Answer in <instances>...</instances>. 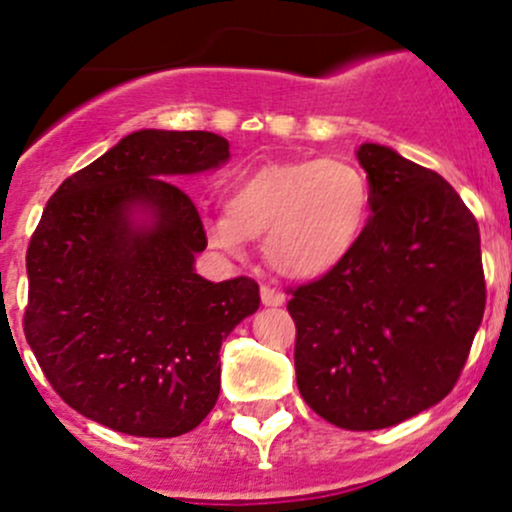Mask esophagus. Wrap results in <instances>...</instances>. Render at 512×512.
Returning a JSON list of instances; mask_svg holds the SVG:
<instances>
[{"mask_svg":"<svg viewBox=\"0 0 512 512\" xmlns=\"http://www.w3.org/2000/svg\"><path fill=\"white\" fill-rule=\"evenodd\" d=\"M260 296H262V303H265V306H282V303L286 301V296L282 294V291L272 289V286H262Z\"/></svg>","mask_w":512,"mask_h":512,"instance_id":"esophagus-1","label":"esophagus"}]
</instances>
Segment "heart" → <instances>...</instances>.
I'll use <instances>...</instances> for the list:
<instances>
[{
  "mask_svg": "<svg viewBox=\"0 0 512 512\" xmlns=\"http://www.w3.org/2000/svg\"><path fill=\"white\" fill-rule=\"evenodd\" d=\"M372 189L352 162L308 157L265 165L226 194V216L211 218V245L238 252L260 240L272 269L289 279H316L335 269L367 226Z\"/></svg>",
  "mask_w": 512,
  "mask_h": 512,
  "instance_id": "heart-1",
  "label": "heart"
}]
</instances>
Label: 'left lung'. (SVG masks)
<instances>
[{
    "instance_id": "1",
    "label": "left lung",
    "mask_w": 512,
    "mask_h": 512,
    "mask_svg": "<svg viewBox=\"0 0 512 512\" xmlns=\"http://www.w3.org/2000/svg\"><path fill=\"white\" fill-rule=\"evenodd\" d=\"M372 209L357 245L289 289L303 401L345 430L391 428L462 374L486 308L474 213L440 174L386 145L357 150Z\"/></svg>"
}]
</instances>
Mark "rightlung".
Masks as SVG:
<instances>
[{"label":"right lung","mask_w":512,"mask_h":512,"mask_svg":"<svg viewBox=\"0 0 512 512\" xmlns=\"http://www.w3.org/2000/svg\"><path fill=\"white\" fill-rule=\"evenodd\" d=\"M228 140L136 131L67 177L26 250L24 333L55 393L138 437L194 430L221 391V342L260 306L250 277L213 284L199 211L170 177L213 170ZM140 210L145 224L132 218Z\"/></svg>","instance_id":"add662e5"}]
</instances>
